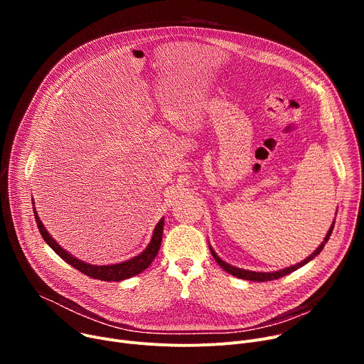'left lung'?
<instances>
[{"mask_svg":"<svg viewBox=\"0 0 364 364\" xmlns=\"http://www.w3.org/2000/svg\"><path fill=\"white\" fill-rule=\"evenodd\" d=\"M333 225H335V221L332 223V225H331V228H329V232H328L326 237H324V240L321 242V245L317 247V250H316L310 257H307V258H305L304 261H301V262H298V264H295V265L286 267V269L279 270V272H273V273H261V272H250V270L237 269V267L230 265V264H227L225 261H223V259L215 254V251L213 250L211 246H209V250H211V254H213L214 259L220 264V267H223V270H225L227 273H230L232 276H236V277L243 279V280H252V282H269V280H276V279H280V277H283V276H286V274H289V273H292V272L298 270L299 267H302V265H305L307 262H310L313 258H316V257L321 252L323 246L328 243V240H329V237H331V235H332V230H333Z\"/></svg>","mask_w":364,"mask_h":364,"instance_id":"8db88e82","label":"left lung"}]
</instances>
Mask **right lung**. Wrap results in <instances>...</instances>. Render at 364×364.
I'll return each mask as SVG.
<instances>
[{"instance_id":"add662e5","label":"right lung","mask_w":364,"mask_h":364,"mask_svg":"<svg viewBox=\"0 0 364 364\" xmlns=\"http://www.w3.org/2000/svg\"><path fill=\"white\" fill-rule=\"evenodd\" d=\"M33 206V202H32ZM33 214H35V221L38 228H40V233L43 236V239L47 242V245L51 247V250L59 255L60 258H63L69 265L75 267L76 270H80L81 273L92 277V279H99V280H105V282H121L125 279H129L132 276H136L139 273H141L143 270H146L147 267L151 264V261L155 259V257L159 252L161 247V242H162V232H164V218H161V221L156 224L155 230H153V236L150 243L147 245L146 250L139 254L137 257H134L128 261L119 262V264H112V265H94V264H88L84 262L78 258H75L73 255H70L68 251H65L63 247L57 243L50 233L46 230V227L43 225L40 217H38L35 208H33Z\"/></svg>"}]
</instances>
